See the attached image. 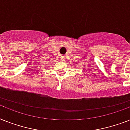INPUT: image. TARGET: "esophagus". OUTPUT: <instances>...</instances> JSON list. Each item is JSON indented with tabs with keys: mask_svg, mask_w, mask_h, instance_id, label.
Wrapping results in <instances>:
<instances>
[{
	"mask_svg": "<svg viewBox=\"0 0 130 130\" xmlns=\"http://www.w3.org/2000/svg\"><path fill=\"white\" fill-rule=\"evenodd\" d=\"M61 58H62V61H65V60H66V56H65V55H62V56H61Z\"/></svg>",
	"mask_w": 130,
	"mask_h": 130,
	"instance_id": "1",
	"label": "esophagus"
}]
</instances>
